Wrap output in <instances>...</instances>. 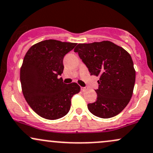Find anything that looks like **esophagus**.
<instances>
[{
  "label": "esophagus",
  "instance_id": "obj_1",
  "mask_svg": "<svg viewBox=\"0 0 153 153\" xmlns=\"http://www.w3.org/2000/svg\"><path fill=\"white\" fill-rule=\"evenodd\" d=\"M87 90H88V87H81V91H85Z\"/></svg>",
  "mask_w": 153,
  "mask_h": 153
}]
</instances>
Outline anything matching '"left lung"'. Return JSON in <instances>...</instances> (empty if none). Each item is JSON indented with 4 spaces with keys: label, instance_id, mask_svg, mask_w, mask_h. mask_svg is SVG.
I'll return each mask as SVG.
<instances>
[{
    "label": "left lung",
    "instance_id": "obj_1",
    "mask_svg": "<svg viewBox=\"0 0 153 153\" xmlns=\"http://www.w3.org/2000/svg\"><path fill=\"white\" fill-rule=\"evenodd\" d=\"M91 75L99 76L97 100L88 103L91 113L103 119L119 114L127 106L134 90L135 70L130 54L109 41L78 44L74 50Z\"/></svg>",
    "mask_w": 153,
    "mask_h": 153
}]
</instances>
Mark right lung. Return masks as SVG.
<instances>
[{"mask_svg":"<svg viewBox=\"0 0 153 153\" xmlns=\"http://www.w3.org/2000/svg\"><path fill=\"white\" fill-rule=\"evenodd\" d=\"M76 45L45 40L31 46L25 54L20 70L22 92L29 106L42 118L54 120L65 116L72 97L80 92L76 82L64 83L59 78L65 55Z\"/></svg>","mask_w":153,"mask_h":153,"instance_id":"add662e5","label":"right lung"}]
</instances>
